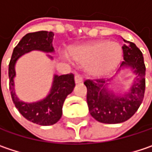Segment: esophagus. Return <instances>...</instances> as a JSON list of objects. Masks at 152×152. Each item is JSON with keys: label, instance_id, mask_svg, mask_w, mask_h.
Returning <instances> with one entry per match:
<instances>
[{"label": "esophagus", "instance_id": "34e87169", "mask_svg": "<svg viewBox=\"0 0 152 152\" xmlns=\"http://www.w3.org/2000/svg\"><path fill=\"white\" fill-rule=\"evenodd\" d=\"M74 80H75V83H76V84H79V83H81L82 80H83V79H82V77L80 74H76L75 77H74Z\"/></svg>", "mask_w": 152, "mask_h": 152}]
</instances>
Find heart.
Segmentation results:
<instances>
[{
  "mask_svg": "<svg viewBox=\"0 0 152 152\" xmlns=\"http://www.w3.org/2000/svg\"><path fill=\"white\" fill-rule=\"evenodd\" d=\"M71 58L84 66L94 77H101L115 69L122 56L120 46L107 40H95L71 49Z\"/></svg>",
  "mask_w": 152,
  "mask_h": 152,
  "instance_id": "b5f03b06",
  "label": "heart"
}]
</instances>
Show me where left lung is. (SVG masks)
<instances>
[{"instance_id": "1", "label": "left lung", "mask_w": 152, "mask_h": 152, "mask_svg": "<svg viewBox=\"0 0 152 152\" xmlns=\"http://www.w3.org/2000/svg\"><path fill=\"white\" fill-rule=\"evenodd\" d=\"M124 61L120 69H132L134 80L128 92L124 94L108 89L109 83L103 80H87L86 100L90 114L104 124H119L132 118L143 101L145 90V66L141 51L134 43L123 39ZM119 69V70H120ZM111 80H108L110 81Z\"/></svg>"}]
</instances>
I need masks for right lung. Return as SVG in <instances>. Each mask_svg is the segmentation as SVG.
Listing matches in <instances>:
<instances>
[{"label": "right lung", "instance_id": "obj_1", "mask_svg": "<svg viewBox=\"0 0 152 152\" xmlns=\"http://www.w3.org/2000/svg\"><path fill=\"white\" fill-rule=\"evenodd\" d=\"M54 34L48 31L29 33L20 40L15 48L8 66L9 89L15 107L28 121L39 125H52L57 123L62 116V106L66 98L73 91L75 86L72 73L65 75H53L50 92L46 98L36 102H24L17 97L15 91V64L19 58L32 51H41L47 53L54 52L53 39ZM49 58L53 57L48 54Z\"/></svg>", "mask_w": 152, "mask_h": 152}]
</instances>
